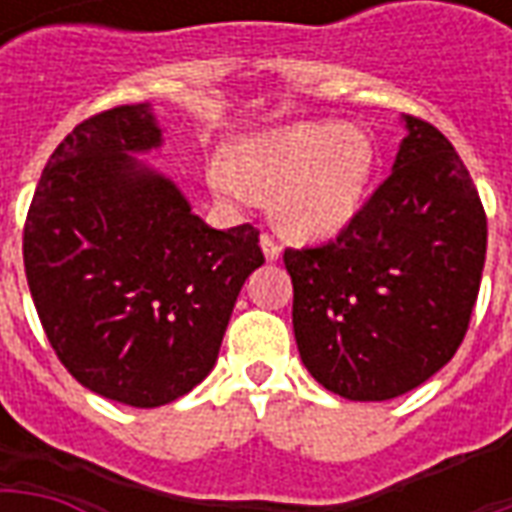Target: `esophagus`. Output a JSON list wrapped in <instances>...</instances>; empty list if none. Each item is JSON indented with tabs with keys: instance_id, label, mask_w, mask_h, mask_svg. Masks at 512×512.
<instances>
[{
	"instance_id": "obj_1",
	"label": "esophagus",
	"mask_w": 512,
	"mask_h": 512,
	"mask_svg": "<svg viewBox=\"0 0 512 512\" xmlns=\"http://www.w3.org/2000/svg\"><path fill=\"white\" fill-rule=\"evenodd\" d=\"M260 246H263V255H266V260H277L279 252H282V246H279L271 235H263V238H260Z\"/></svg>"
}]
</instances>
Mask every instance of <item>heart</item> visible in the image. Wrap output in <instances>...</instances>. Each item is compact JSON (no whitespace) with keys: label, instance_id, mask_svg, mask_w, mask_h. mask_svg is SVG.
I'll use <instances>...</instances> for the list:
<instances>
[{"label":"heart","instance_id":"obj_1","mask_svg":"<svg viewBox=\"0 0 512 512\" xmlns=\"http://www.w3.org/2000/svg\"><path fill=\"white\" fill-rule=\"evenodd\" d=\"M373 172V145L359 128L301 123L249 136L213 161L208 180L216 197L235 208L274 194L277 222L301 238H329L354 219Z\"/></svg>","mask_w":512,"mask_h":512}]
</instances>
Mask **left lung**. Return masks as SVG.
I'll list each match as a JSON object with an SVG mask.
<instances>
[{"mask_svg": "<svg viewBox=\"0 0 512 512\" xmlns=\"http://www.w3.org/2000/svg\"><path fill=\"white\" fill-rule=\"evenodd\" d=\"M395 167L334 241L285 249L304 367L348 400L425 384L466 337L488 219L450 139L422 117Z\"/></svg>", "mask_w": 512, "mask_h": 512, "instance_id": "left-lung-1", "label": "left lung"}]
</instances>
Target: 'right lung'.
<instances>
[{
	"label": "right lung",
	"mask_w": 512,
	"mask_h": 512,
	"mask_svg": "<svg viewBox=\"0 0 512 512\" xmlns=\"http://www.w3.org/2000/svg\"><path fill=\"white\" fill-rule=\"evenodd\" d=\"M161 145L147 104L82 120L51 153L24 222V268L54 354L90 392L178 400L216 365L260 230H213L128 153Z\"/></svg>",
	"instance_id": "add662e5"
}]
</instances>
